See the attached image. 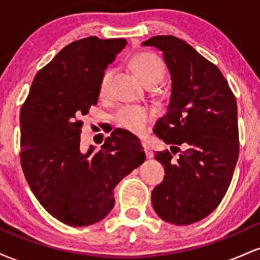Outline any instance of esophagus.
Returning a JSON list of instances; mask_svg holds the SVG:
<instances>
[{
    "label": "esophagus",
    "instance_id": "esophagus-1",
    "mask_svg": "<svg viewBox=\"0 0 260 260\" xmlns=\"http://www.w3.org/2000/svg\"><path fill=\"white\" fill-rule=\"evenodd\" d=\"M142 145H143V149H144V151H145V156H147V159H151V157L154 156V153L151 151L150 145H149L147 142H143Z\"/></svg>",
    "mask_w": 260,
    "mask_h": 260
}]
</instances>
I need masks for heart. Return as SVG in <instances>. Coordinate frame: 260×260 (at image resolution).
<instances>
[{"label": "heart", "instance_id": "obj_1", "mask_svg": "<svg viewBox=\"0 0 260 260\" xmlns=\"http://www.w3.org/2000/svg\"><path fill=\"white\" fill-rule=\"evenodd\" d=\"M133 70L140 77V79L148 86L160 84L166 76V67L162 59L154 53L143 51L138 52L131 59ZM112 77V70L107 68L100 79L99 91L101 96H105L109 91L110 79ZM153 117V112L145 106L127 105L121 107L115 116V121L118 127L133 134L144 133L147 124Z\"/></svg>", "mask_w": 260, "mask_h": 260}]
</instances>
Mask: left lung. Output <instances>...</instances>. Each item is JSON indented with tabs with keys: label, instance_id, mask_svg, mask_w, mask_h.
<instances>
[{
	"label": "left lung",
	"instance_id": "obj_1",
	"mask_svg": "<svg viewBox=\"0 0 260 260\" xmlns=\"http://www.w3.org/2000/svg\"><path fill=\"white\" fill-rule=\"evenodd\" d=\"M143 45L162 51L172 79L168 112L154 128L171 151L155 155L165 176L151 203L164 221L190 225L215 210L231 183L240 153L236 98L219 68L182 39L157 35Z\"/></svg>",
	"mask_w": 260,
	"mask_h": 260
}]
</instances>
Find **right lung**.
I'll use <instances>...</instances> for the list:
<instances>
[{
	"label": "right lung",
	"instance_id": "obj_1",
	"mask_svg": "<svg viewBox=\"0 0 260 260\" xmlns=\"http://www.w3.org/2000/svg\"><path fill=\"white\" fill-rule=\"evenodd\" d=\"M126 44L89 37L67 45L37 73L20 109L25 180L45 210L68 226L103 220L115 204L113 188L145 160L140 140L124 129L113 131L99 151L80 150V118L98 104L101 76Z\"/></svg>",
	"mask_w": 260,
	"mask_h": 260
}]
</instances>
